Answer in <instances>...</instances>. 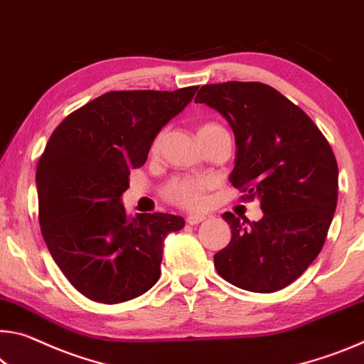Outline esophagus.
I'll return each mask as SVG.
<instances>
[{"mask_svg":"<svg viewBox=\"0 0 364 364\" xmlns=\"http://www.w3.org/2000/svg\"><path fill=\"white\" fill-rule=\"evenodd\" d=\"M205 217L204 215H189L186 217V223L188 225H198L200 222H204Z\"/></svg>","mask_w":364,"mask_h":364,"instance_id":"obj_1","label":"esophagus"}]
</instances>
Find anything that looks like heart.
I'll list each match as a JSON object with an SVG mask.
<instances>
[{"label": "heart", "instance_id": "b5f03b06", "mask_svg": "<svg viewBox=\"0 0 364 364\" xmlns=\"http://www.w3.org/2000/svg\"><path fill=\"white\" fill-rule=\"evenodd\" d=\"M213 129H223L215 123H204L198 128V136ZM164 134H157L151 144V154L155 155L160 151ZM210 188V181L207 178H173L164 188V198L170 204L181 207L186 210L200 209L205 203V193Z\"/></svg>", "mask_w": 364, "mask_h": 364}]
</instances>
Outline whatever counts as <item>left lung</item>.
I'll list each match as a JSON object with an SVG mask.
<instances>
[{
	"instance_id": "8db88e82",
	"label": "left lung",
	"mask_w": 364,
	"mask_h": 364,
	"mask_svg": "<svg viewBox=\"0 0 364 364\" xmlns=\"http://www.w3.org/2000/svg\"><path fill=\"white\" fill-rule=\"evenodd\" d=\"M194 102L232 126L238 151L230 181L243 199L261 200L264 212L259 222L223 213L232 240L213 256L217 272L247 291H279L309 267L327 238L338 199L331 144L301 108L262 82L207 84Z\"/></svg>"
}]
</instances>
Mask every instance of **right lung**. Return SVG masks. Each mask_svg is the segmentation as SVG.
Listing matches in <instances>:
<instances>
[{
  "label": "right lung",
  "mask_w": 364,
  "mask_h": 364,
  "mask_svg": "<svg viewBox=\"0 0 364 364\" xmlns=\"http://www.w3.org/2000/svg\"><path fill=\"white\" fill-rule=\"evenodd\" d=\"M198 89L107 92L50 136L36 176L40 228L69 284L92 301H129L157 284L165 236L184 220L160 212L131 218L121 196Z\"/></svg>",
  "instance_id": "obj_1"
}]
</instances>
